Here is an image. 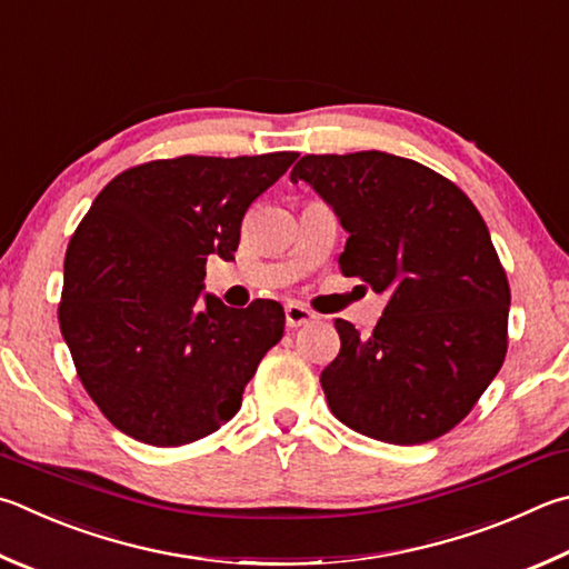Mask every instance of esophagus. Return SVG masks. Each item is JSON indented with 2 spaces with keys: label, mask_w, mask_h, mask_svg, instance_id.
Listing matches in <instances>:
<instances>
[{
  "label": "esophagus",
  "mask_w": 569,
  "mask_h": 569,
  "mask_svg": "<svg viewBox=\"0 0 569 569\" xmlns=\"http://www.w3.org/2000/svg\"><path fill=\"white\" fill-rule=\"evenodd\" d=\"M313 318H316V313L308 311L306 306H298V303H288V306H286V326H288V328L306 326V323H311Z\"/></svg>",
  "instance_id": "esophagus-1"
}]
</instances>
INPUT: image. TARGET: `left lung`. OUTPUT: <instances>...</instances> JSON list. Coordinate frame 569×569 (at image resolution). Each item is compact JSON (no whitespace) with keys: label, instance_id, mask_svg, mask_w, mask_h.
<instances>
[{"label":"left lung","instance_id":"obj_1","mask_svg":"<svg viewBox=\"0 0 569 569\" xmlns=\"http://www.w3.org/2000/svg\"><path fill=\"white\" fill-rule=\"evenodd\" d=\"M291 181L346 229L340 273L388 296L368 338L336 320L340 353L320 373L330 412L392 446L440 438L508 353L510 286L482 216L456 183L386 151L308 153Z\"/></svg>","mask_w":569,"mask_h":569}]
</instances>
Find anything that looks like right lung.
Masks as SVG:
<instances>
[{
  "instance_id": "obj_1",
  "label": "right lung",
  "mask_w": 569,
  "mask_h": 569,
  "mask_svg": "<svg viewBox=\"0 0 569 569\" xmlns=\"http://www.w3.org/2000/svg\"><path fill=\"white\" fill-rule=\"evenodd\" d=\"M298 159L179 157L104 186L67 249L59 326L91 400L147 446L211 436L283 336L281 303L203 293L206 258L233 261L241 221Z\"/></svg>"
}]
</instances>
